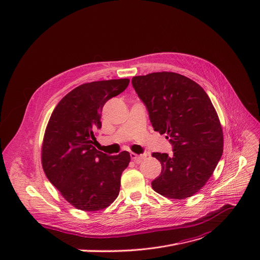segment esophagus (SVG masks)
<instances>
[{
    "instance_id": "1",
    "label": "esophagus",
    "mask_w": 260,
    "mask_h": 260,
    "mask_svg": "<svg viewBox=\"0 0 260 260\" xmlns=\"http://www.w3.org/2000/svg\"><path fill=\"white\" fill-rule=\"evenodd\" d=\"M131 158H132V160H134L135 162L139 163V162H141L142 160H144V159L146 158V155H145V154L137 155V154H135V153H131Z\"/></svg>"
}]
</instances>
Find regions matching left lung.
<instances>
[{
  "label": "left lung",
  "mask_w": 260,
  "mask_h": 260,
  "mask_svg": "<svg viewBox=\"0 0 260 260\" xmlns=\"http://www.w3.org/2000/svg\"><path fill=\"white\" fill-rule=\"evenodd\" d=\"M132 83L154 131L167 134L174 146L173 156L152 155L162 167L153 189L171 199L192 197L208 182L223 152V132L211 99L195 81L172 72L134 77Z\"/></svg>",
  "instance_id": "left-lung-1"
}]
</instances>
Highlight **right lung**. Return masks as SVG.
<instances>
[{
    "instance_id": "1",
    "label": "right lung",
    "mask_w": 260,
    "mask_h": 260,
    "mask_svg": "<svg viewBox=\"0 0 260 260\" xmlns=\"http://www.w3.org/2000/svg\"><path fill=\"white\" fill-rule=\"evenodd\" d=\"M129 84V79L84 83L58 103L45 129L41 161L48 180L78 210L100 211L116 200L120 179L131 161L124 151L107 156L94 147L106 101Z\"/></svg>"
}]
</instances>
